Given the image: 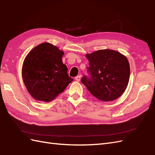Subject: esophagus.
Masks as SVG:
<instances>
[{
  "instance_id": "obj_1",
  "label": "esophagus",
  "mask_w": 155,
  "mask_h": 155,
  "mask_svg": "<svg viewBox=\"0 0 155 155\" xmlns=\"http://www.w3.org/2000/svg\"><path fill=\"white\" fill-rule=\"evenodd\" d=\"M75 79H76V81H79L81 80V76H78L76 78H75Z\"/></svg>"
}]
</instances>
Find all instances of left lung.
<instances>
[{"label": "left lung", "instance_id": "left-lung-1", "mask_svg": "<svg viewBox=\"0 0 155 155\" xmlns=\"http://www.w3.org/2000/svg\"><path fill=\"white\" fill-rule=\"evenodd\" d=\"M85 56L89 61L87 71L90 76H83L81 81L91 94L104 102L120 97L129 81L127 58L111 49L98 50Z\"/></svg>", "mask_w": 155, "mask_h": 155}]
</instances>
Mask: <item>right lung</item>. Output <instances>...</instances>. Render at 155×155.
I'll return each instance as SVG.
<instances>
[{"label": "right lung", "instance_id": "1", "mask_svg": "<svg viewBox=\"0 0 155 155\" xmlns=\"http://www.w3.org/2000/svg\"><path fill=\"white\" fill-rule=\"evenodd\" d=\"M64 52L48 42L33 48L25 58L22 78L28 92L35 100L51 102L73 81L63 64Z\"/></svg>", "mask_w": 155, "mask_h": 155}]
</instances>
